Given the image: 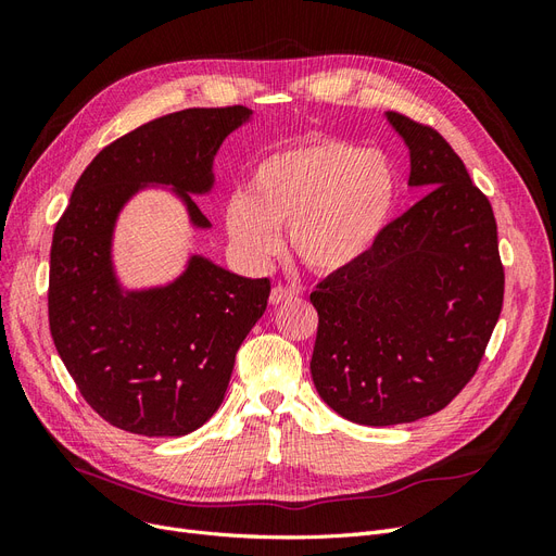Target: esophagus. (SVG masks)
Wrapping results in <instances>:
<instances>
[{
  "mask_svg": "<svg viewBox=\"0 0 556 556\" xmlns=\"http://www.w3.org/2000/svg\"><path fill=\"white\" fill-rule=\"evenodd\" d=\"M296 296H299V292L294 288H285V285H276V288L271 290V296H268V301H271L274 306H278V304H285V301H292Z\"/></svg>",
  "mask_w": 556,
  "mask_h": 556,
  "instance_id": "esophagus-1",
  "label": "esophagus"
}]
</instances>
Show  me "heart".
<instances>
[{"label": "heart", "mask_w": 556, "mask_h": 556, "mask_svg": "<svg viewBox=\"0 0 556 556\" xmlns=\"http://www.w3.org/2000/svg\"><path fill=\"white\" fill-rule=\"evenodd\" d=\"M394 204L392 164L378 150L345 141H308L266 157L248 194L227 201V231L252 264L271 260L290 225L294 255L333 274L359 262L378 241Z\"/></svg>", "instance_id": "heart-1"}]
</instances>
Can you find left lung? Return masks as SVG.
I'll return each mask as SVG.
<instances>
[{
	"label": "left lung",
	"mask_w": 556,
	"mask_h": 556,
	"mask_svg": "<svg viewBox=\"0 0 556 556\" xmlns=\"http://www.w3.org/2000/svg\"><path fill=\"white\" fill-rule=\"evenodd\" d=\"M387 121L427 190L366 255L317 285L311 376L350 422L390 427L443 410L476 376L498 323L506 274L490 199L429 125Z\"/></svg>",
	"instance_id": "1"
}]
</instances>
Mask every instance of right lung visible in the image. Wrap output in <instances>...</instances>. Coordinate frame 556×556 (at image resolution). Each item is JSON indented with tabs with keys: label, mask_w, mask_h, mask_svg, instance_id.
I'll use <instances>...</instances> for the list:
<instances>
[{
	"label": "right lung",
	"mask_w": 556,
	"mask_h": 556,
	"mask_svg": "<svg viewBox=\"0 0 556 556\" xmlns=\"http://www.w3.org/2000/svg\"><path fill=\"white\" fill-rule=\"evenodd\" d=\"M250 117L245 106L185 109L109 143L78 178L53 231L48 323L80 396L109 425L139 435H185L220 406L233 359L266 311L271 280L192 257L166 288L127 292L111 266L115 217L141 182L208 192L213 157Z\"/></svg>",
	"instance_id": "add662e5"
}]
</instances>
